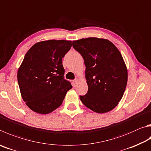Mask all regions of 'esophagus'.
<instances>
[{"label":"esophagus","instance_id":"esophagus-1","mask_svg":"<svg viewBox=\"0 0 151 151\" xmlns=\"http://www.w3.org/2000/svg\"><path fill=\"white\" fill-rule=\"evenodd\" d=\"M78 79L76 78H75V80L73 81V86L74 87H75L76 85H77V84H78Z\"/></svg>","mask_w":151,"mask_h":151}]
</instances>
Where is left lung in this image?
Listing matches in <instances>:
<instances>
[{
	"mask_svg": "<svg viewBox=\"0 0 151 151\" xmlns=\"http://www.w3.org/2000/svg\"><path fill=\"white\" fill-rule=\"evenodd\" d=\"M86 66L87 93L80 96L85 106L102 114L121 100L127 83V70L117 48L108 40L88 37L73 42Z\"/></svg>",
	"mask_w": 151,
	"mask_h": 151,
	"instance_id": "obj_1",
	"label": "left lung"
}]
</instances>
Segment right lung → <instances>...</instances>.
<instances>
[{
    "label": "right lung",
    "instance_id": "obj_1",
    "mask_svg": "<svg viewBox=\"0 0 151 151\" xmlns=\"http://www.w3.org/2000/svg\"><path fill=\"white\" fill-rule=\"evenodd\" d=\"M71 46V41H43L34 44L25 55L18 71V82L22 97L32 110L50 113L61 105L72 88L64 78L62 63Z\"/></svg>",
    "mask_w": 151,
    "mask_h": 151
}]
</instances>
